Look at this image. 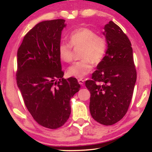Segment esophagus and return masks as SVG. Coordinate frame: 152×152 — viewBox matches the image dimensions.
I'll return each mask as SVG.
<instances>
[{
    "label": "esophagus",
    "instance_id": "esophagus-1",
    "mask_svg": "<svg viewBox=\"0 0 152 152\" xmlns=\"http://www.w3.org/2000/svg\"><path fill=\"white\" fill-rule=\"evenodd\" d=\"M78 83L80 84V85H83L84 84V80L82 79V78H79L78 79Z\"/></svg>",
    "mask_w": 152,
    "mask_h": 152
}]
</instances>
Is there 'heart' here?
<instances>
[{
  "mask_svg": "<svg viewBox=\"0 0 152 152\" xmlns=\"http://www.w3.org/2000/svg\"><path fill=\"white\" fill-rule=\"evenodd\" d=\"M69 43H60L58 52L61 60L69 63L72 61V47H82V60L74 63L68 69V75L76 78H82L91 72L92 62H101L107 50L106 40L88 28H80L72 32Z\"/></svg>",
  "mask_w": 152,
  "mask_h": 152,
  "instance_id": "b5f03b06",
  "label": "heart"
}]
</instances>
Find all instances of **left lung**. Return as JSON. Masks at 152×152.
<instances>
[{
	"mask_svg": "<svg viewBox=\"0 0 152 152\" xmlns=\"http://www.w3.org/2000/svg\"><path fill=\"white\" fill-rule=\"evenodd\" d=\"M106 54L86 81L91 92L90 111L93 119L111 125L125 116L132 101L137 78L132 43L112 20L105 25Z\"/></svg>",
	"mask_w": 152,
	"mask_h": 152,
	"instance_id": "1",
	"label": "left lung"
}]
</instances>
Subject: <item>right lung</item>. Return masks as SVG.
Returning <instances> with one entry per match:
<instances>
[{
	"label": "right lung",
	"instance_id": "right-lung-1",
	"mask_svg": "<svg viewBox=\"0 0 152 152\" xmlns=\"http://www.w3.org/2000/svg\"><path fill=\"white\" fill-rule=\"evenodd\" d=\"M64 19L40 22L25 35L17 51V83L27 109L40 125L55 129L71 113L70 99L80 85L64 79L58 48Z\"/></svg>",
	"mask_w": 152,
	"mask_h": 152
}]
</instances>
